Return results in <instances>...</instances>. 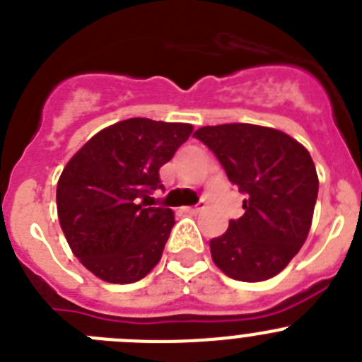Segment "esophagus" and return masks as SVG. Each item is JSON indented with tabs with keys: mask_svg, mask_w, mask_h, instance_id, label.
Masks as SVG:
<instances>
[{
	"mask_svg": "<svg viewBox=\"0 0 362 362\" xmlns=\"http://www.w3.org/2000/svg\"><path fill=\"white\" fill-rule=\"evenodd\" d=\"M203 210H204V203H197L196 206H188L187 212L188 214H199V212H203Z\"/></svg>",
	"mask_w": 362,
	"mask_h": 362,
	"instance_id": "esophagus-1",
	"label": "esophagus"
}]
</instances>
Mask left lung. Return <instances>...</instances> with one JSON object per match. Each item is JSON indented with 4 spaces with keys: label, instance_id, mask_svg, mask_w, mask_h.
<instances>
[{
    "label": "left lung",
    "instance_id": "left-lung-1",
    "mask_svg": "<svg viewBox=\"0 0 362 362\" xmlns=\"http://www.w3.org/2000/svg\"><path fill=\"white\" fill-rule=\"evenodd\" d=\"M194 137L209 146L241 194L243 214L210 241L214 263L235 281L277 276L308 238L319 179L308 150L268 127H203Z\"/></svg>",
    "mask_w": 362,
    "mask_h": 362
}]
</instances>
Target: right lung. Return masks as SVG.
<instances>
[{
  "label": "right lung",
  "instance_id": "right-lung-1",
  "mask_svg": "<svg viewBox=\"0 0 362 362\" xmlns=\"http://www.w3.org/2000/svg\"><path fill=\"white\" fill-rule=\"evenodd\" d=\"M192 134V124L132 117L95 134L57 181V216L74 255L99 279L129 284L161 259L174 212L146 209L161 188L159 168Z\"/></svg>",
  "mask_w": 362,
  "mask_h": 362
}]
</instances>
